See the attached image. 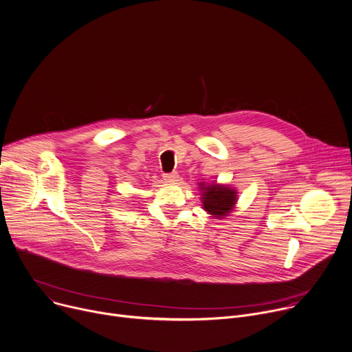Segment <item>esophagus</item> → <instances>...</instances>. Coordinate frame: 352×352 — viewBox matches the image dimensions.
Listing matches in <instances>:
<instances>
[{
	"label": "esophagus",
	"mask_w": 352,
	"mask_h": 352,
	"mask_svg": "<svg viewBox=\"0 0 352 352\" xmlns=\"http://www.w3.org/2000/svg\"><path fill=\"white\" fill-rule=\"evenodd\" d=\"M164 179L166 180V182H177V179H179V173L177 172H172V173H165L164 175Z\"/></svg>",
	"instance_id": "obj_1"
}]
</instances>
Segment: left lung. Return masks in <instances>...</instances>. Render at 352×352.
Here are the masks:
<instances>
[{
	"mask_svg": "<svg viewBox=\"0 0 352 352\" xmlns=\"http://www.w3.org/2000/svg\"><path fill=\"white\" fill-rule=\"evenodd\" d=\"M201 190L203 208L215 218L228 217L230 211L235 208L238 201V191L226 184H206L199 183Z\"/></svg>",
	"mask_w": 352,
	"mask_h": 352,
	"instance_id": "obj_1",
	"label": "left lung"
}]
</instances>
